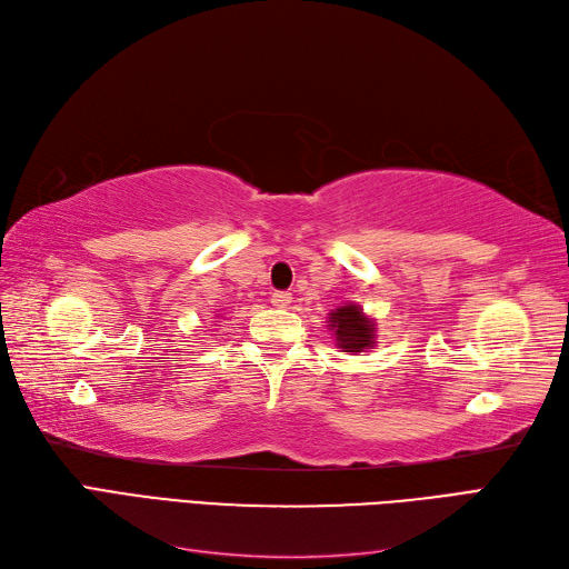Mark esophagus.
<instances>
[{"label":"esophagus","instance_id":"34e87169","mask_svg":"<svg viewBox=\"0 0 569 569\" xmlns=\"http://www.w3.org/2000/svg\"><path fill=\"white\" fill-rule=\"evenodd\" d=\"M270 303H272L274 308H287V306L291 303V295H289V291H278V295H272Z\"/></svg>","mask_w":569,"mask_h":569}]
</instances>
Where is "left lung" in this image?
I'll use <instances>...</instances> for the list:
<instances>
[{
    "label": "left lung",
    "mask_w": 569,
    "mask_h": 569,
    "mask_svg": "<svg viewBox=\"0 0 569 569\" xmlns=\"http://www.w3.org/2000/svg\"><path fill=\"white\" fill-rule=\"evenodd\" d=\"M327 330L332 332L337 349L347 353H366L377 347V322L370 318L363 306L353 301L337 306L327 313Z\"/></svg>",
    "instance_id": "obj_1"
}]
</instances>
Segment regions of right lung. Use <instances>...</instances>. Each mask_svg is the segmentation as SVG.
<instances>
[{
  "label": "right lung",
  "instance_id": "1",
  "mask_svg": "<svg viewBox=\"0 0 569 569\" xmlns=\"http://www.w3.org/2000/svg\"><path fill=\"white\" fill-rule=\"evenodd\" d=\"M216 318H220V313H216Z\"/></svg>",
  "mask_w": 569,
  "mask_h": 569
}]
</instances>
